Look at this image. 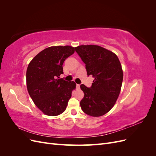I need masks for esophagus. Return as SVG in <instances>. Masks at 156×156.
I'll return each mask as SVG.
<instances>
[{
  "mask_svg": "<svg viewBox=\"0 0 156 156\" xmlns=\"http://www.w3.org/2000/svg\"><path fill=\"white\" fill-rule=\"evenodd\" d=\"M76 88H77V90H79V89H80V84H76Z\"/></svg>",
  "mask_w": 156,
  "mask_h": 156,
  "instance_id": "1",
  "label": "esophagus"
}]
</instances>
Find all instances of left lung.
I'll list each match as a JSON object with an SVG mask.
<instances>
[{
  "label": "left lung",
  "instance_id": "obj_1",
  "mask_svg": "<svg viewBox=\"0 0 156 156\" xmlns=\"http://www.w3.org/2000/svg\"><path fill=\"white\" fill-rule=\"evenodd\" d=\"M75 49L86 64L87 75L94 78L90 88L80 86L84 92L80 105L88 115H104L115 105L121 90L124 75L120 60L113 52L99 45H83Z\"/></svg>",
  "mask_w": 156,
  "mask_h": 156
}]
</instances>
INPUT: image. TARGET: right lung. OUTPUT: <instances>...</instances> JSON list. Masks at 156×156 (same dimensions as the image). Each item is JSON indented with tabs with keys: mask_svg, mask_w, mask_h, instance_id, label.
Segmentation results:
<instances>
[{
	"mask_svg": "<svg viewBox=\"0 0 156 156\" xmlns=\"http://www.w3.org/2000/svg\"><path fill=\"white\" fill-rule=\"evenodd\" d=\"M75 50L69 45L49 47L36 55L28 66V92L36 106L45 115L55 116L64 112L76 88L74 81L60 79L64 62Z\"/></svg>",
	"mask_w": 156,
	"mask_h": 156,
	"instance_id": "right-lung-1",
	"label": "right lung"
}]
</instances>
